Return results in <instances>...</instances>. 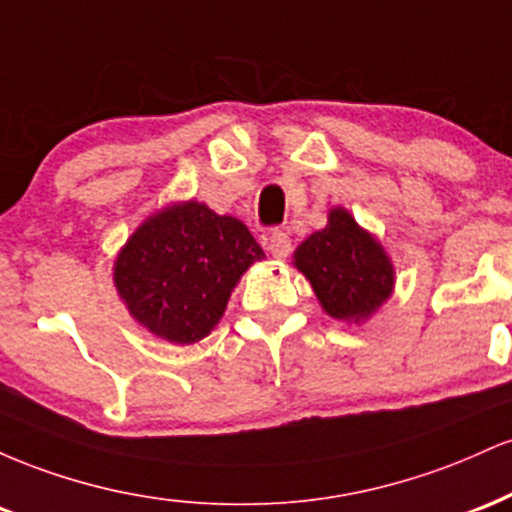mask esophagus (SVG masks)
Instances as JSON below:
<instances>
[{
  "instance_id": "esophagus-1",
  "label": "esophagus",
  "mask_w": 512,
  "mask_h": 512,
  "mask_svg": "<svg viewBox=\"0 0 512 512\" xmlns=\"http://www.w3.org/2000/svg\"><path fill=\"white\" fill-rule=\"evenodd\" d=\"M267 250L272 252L276 260H284L291 252V238L284 231H272L267 238Z\"/></svg>"
}]
</instances>
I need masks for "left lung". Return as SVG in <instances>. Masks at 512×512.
Segmentation results:
<instances>
[{
	"label": "left lung",
	"instance_id": "obj_1",
	"mask_svg": "<svg viewBox=\"0 0 512 512\" xmlns=\"http://www.w3.org/2000/svg\"><path fill=\"white\" fill-rule=\"evenodd\" d=\"M293 264L310 281L322 310L342 322H366L395 289L385 248L344 207L330 209L327 226L298 245Z\"/></svg>",
	"mask_w": 512,
	"mask_h": 512
}]
</instances>
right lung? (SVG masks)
Segmentation results:
<instances>
[{
    "instance_id": "right-lung-1",
    "label": "right lung",
    "mask_w": 512,
    "mask_h": 512,
    "mask_svg": "<svg viewBox=\"0 0 512 512\" xmlns=\"http://www.w3.org/2000/svg\"><path fill=\"white\" fill-rule=\"evenodd\" d=\"M260 260L243 221L190 199L156 211L129 236L113 281L139 325L182 346L219 325L240 276Z\"/></svg>"
}]
</instances>
